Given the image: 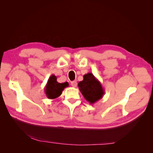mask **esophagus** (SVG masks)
<instances>
[{"instance_id":"obj_1","label":"esophagus","mask_w":153,"mask_h":153,"mask_svg":"<svg viewBox=\"0 0 153 153\" xmlns=\"http://www.w3.org/2000/svg\"><path fill=\"white\" fill-rule=\"evenodd\" d=\"M71 85L73 87H76L77 86V82L76 81H72L71 82Z\"/></svg>"}]
</instances>
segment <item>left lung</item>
I'll list each match as a JSON object with an SVG mask.
<instances>
[{
    "label": "left lung",
    "mask_w": 153,
    "mask_h": 153,
    "mask_svg": "<svg viewBox=\"0 0 153 153\" xmlns=\"http://www.w3.org/2000/svg\"><path fill=\"white\" fill-rule=\"evenodd\" d=\"M84 79L77 84L79 91L90 105L94 104L105 94L102 84L92 73L85 74Z\"/></svg>",
    "instance_id": "8db88e82"
}]
</instances>
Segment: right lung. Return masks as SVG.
I'll use <instances>...</instances> for the list:
<instances>
[{
  "label": "right lung",
  "instance_id": "1",
  "mask_svg": "<svg viewBox=\"0 0 153 153\" xmlns=\"http://www.w3.org/2000/svg\"><path fill=\"white\" fill-rule=\"evenodd\" d=\"M68 86V82L59 83L56 81V77L55 75H51L45 88L46 97L49 99H55L58 98L61 95L63 90Z\"/></svg>",
  "mask_w": 153,
  "mask_h": 153
}]
</instances>
